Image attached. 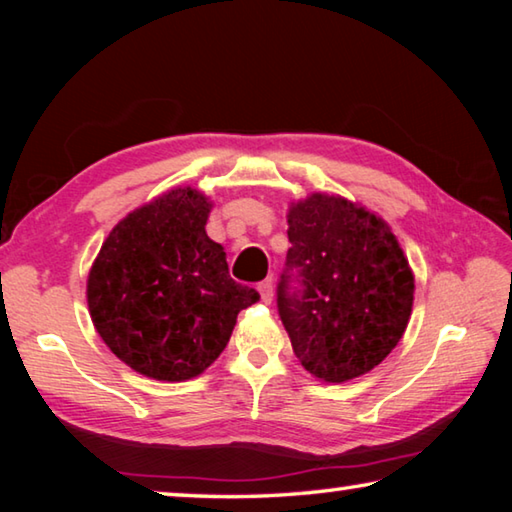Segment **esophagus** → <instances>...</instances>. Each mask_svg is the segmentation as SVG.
<instances>
[{
	"instance_id": "34e87169",
	"label": "esophagus",
	"mask_w": 512,
	"mask_h": 512,
	"mask_svg": "<svg viewBox=\"0 0 512 512\" xmlns=\"http://www.w3.org/2000/svg\"><path fill=\"white\" fill-rule=\"evenodd\" d=\"M257 291H259V296H262V302H266V305H271V300H273V282L271 280L259 282Z\"/></svg>"
}]
</instances>
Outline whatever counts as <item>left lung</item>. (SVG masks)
Masks as SVG:
<instances>
[{"label":"left lung","mask_w":512,"mask_h":512,"mask_svg":"<svg viewBox=\"0 0 512 512\" xmlns=\"http://www.w3.org/2000/svg\"><path fill=\"white\" fill-rule=\"evenodd\" d=\"M287 271L277 309L302 368L325 384L366 375L409 325L415 277L379 214L339 194L314 192L287 212Z\"/></svg>","instance_id":"1"}]
</instances>
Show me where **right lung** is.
I'll return each instance as SVG.
<instances>
[{"mask_svg":"<svg viewBox=\"0 0 512 512\" xmlns=\"http://www.w3.org/2000/svg\"><path fill=\"white\" fill-rule=\"evenodd\" d=\"M210 196L173 187L128 212L88 275V309L103 343L140 375L187 381L219 359L241 309L259 293L235 282L207 237Z\"/></svg>","mask_w":512,"mask_h":512,"instance_id":"add662e5","label":"right lung"}]
</instances>
